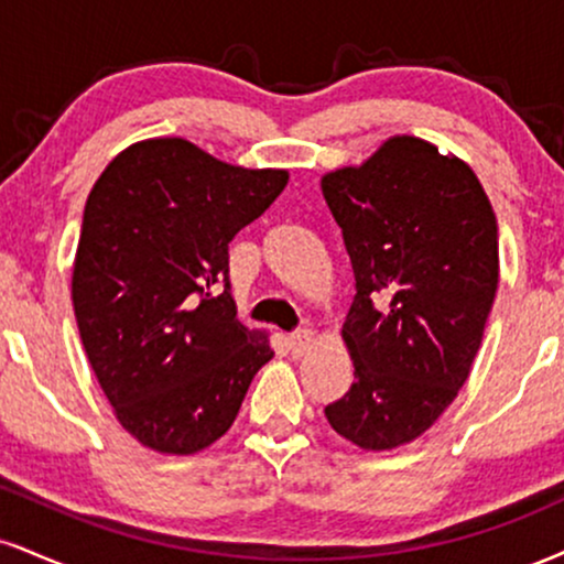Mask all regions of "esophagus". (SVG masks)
Masks as SVG:
<instances>
[{"label": "esophagus", "mask_w": 564, "mask_h": 564, "mask_svg": "<svg viewBox=\"0 0 564 564\" xmlns=\"http://www.w3.org/2000/svg\"><path fill=\"white\" fill-rule=\"evenodd\" d=\"M312 338H315V334H312L310 328H300V330H294V334H291L286 341H289V349H291V355H304V351L310 349V344H312Z\"/></svg>", "instance_id": "obj_1"}]
</instances>
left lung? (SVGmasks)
<instances>
[{"mask_svg":"<svg viewBox=\"0 0 564 564\" xmlns=\"http://www.w3.org/2000/svg\"><path fill=\"white\" fill-rule=\"evenodd\" d=\"M355 270L344 341L355 383L325 406L362 449H393L463 389L499 286V234L476 173L429 141L393 135L323 178Z\"/></svg>","mask_w":564,"mask_h":564,"instance_id":"8db88e82","label":"left lung"}]
</instances>
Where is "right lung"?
Segmentation results:
<instances>
[{
    "label": "right lung",
    "instance_id": "1",
    "mask_svg": "<svg viewBox=\"0 0 564 564\" xmlns=\"http://www.w3.org/2000/svg\"><path fill=\"white\" fill-rule=\"evenodd\" d=\"M186 139L120 152L86 199L73 310L120 425L149 449L194 454L234 425L268 336L236 317L228 243L286 188Z\"/></svg>",
    "mask_w": 564,
    "mask_h": 564
}]
</instances>
